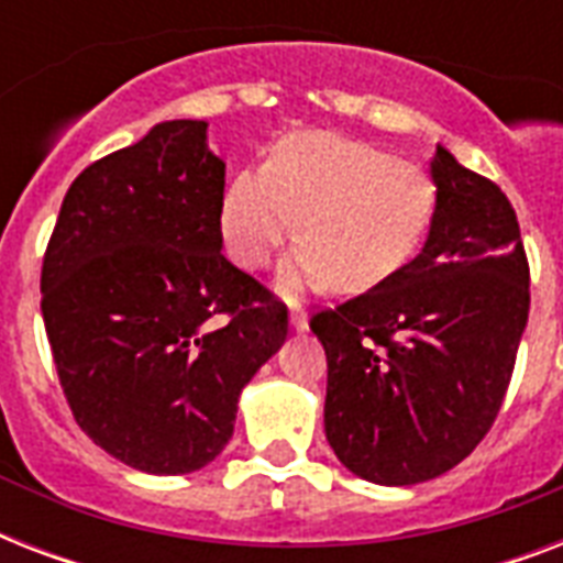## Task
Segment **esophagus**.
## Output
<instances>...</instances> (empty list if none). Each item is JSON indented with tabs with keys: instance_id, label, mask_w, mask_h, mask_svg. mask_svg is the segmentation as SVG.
Returning <instances> with one entry per match:
<instances>
[{
	"instance_id": "34e87169",
	"label": "esophagus",
	"mask_w": 563,
	"mask_h": 563,
	"mask_svg": "<svg viewBox=\"0 0 563 563\" xmlns=\"http://www.w3.org/2000/svg\"><path fill=\"white\" fill-rule=\"evenodd\" d=\"M291 327H295V330H300V333H303V330H307V327H309L307 316H303V312H298V309H295V312H291Z\"/></svg>"
}]
</instances>
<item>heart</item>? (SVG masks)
<instances>
[{
	"label": "heart",
	"instance_id": "1",
	"mask_svg": "<svg viewBox=\"0 0 563 563\" xmlns=\"http://www.w3.org/2000/svg\"><path fill=\"white\" fill-rule=\"evenodd\" d=\"M432 212L435 184L420 163L333 131H298L277 140L263 166L233 175L219 230L233 263L263 268L298 216L303 239L283 265V289L365 291L409 263Z\"/></svg>",
	"mask_w": 563,
	"mask_h": 563
}]
</instances>
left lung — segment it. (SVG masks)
<instances>
[{"mask_svg": "<svg viewBox=\"0 0 563 563\" xmlns=\"http://www.w3.org/2000/svg\"><path fill=\"white\" fill-rule=\"evenodd\" d=\"M427 245L388 280L321 309L327 441L376 485L435 479L488 435L529 321V260L494 180L438 145Z\"/></svg>", "mask_w": 563, "mask_h": 563, "instance_id": "obj_1", "label": "left lung"}]
</instances>
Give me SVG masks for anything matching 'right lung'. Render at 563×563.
<instances>
[{
  "instance_id": "1",
  "label": "right lung",
  "mask_w": 563,
  "mask_h": 563,
  "mask_svg": "<svg viewBox=\"0 0 563 563\" xmlns=\"http://www.w3.org/2000/svg\"><path fill=\"white\" fill-rule=\"evenodd\" d=\"M224 161L175 119L73 180L40 309L78 427L128 467L201 471L289 333L286 303L221 254Z\"/></svg>"
}]
</instances>
